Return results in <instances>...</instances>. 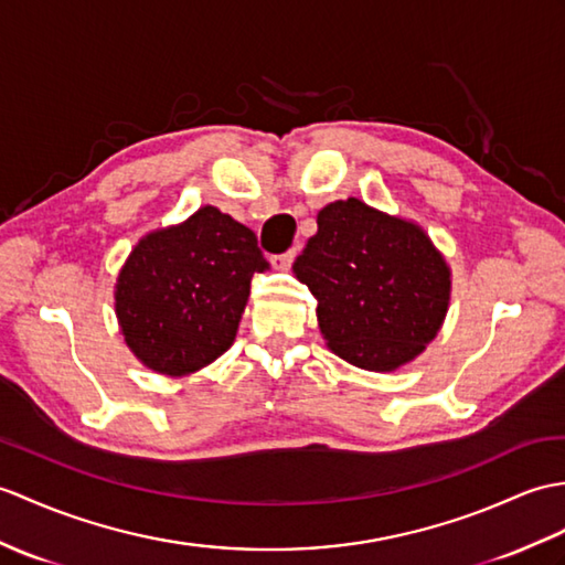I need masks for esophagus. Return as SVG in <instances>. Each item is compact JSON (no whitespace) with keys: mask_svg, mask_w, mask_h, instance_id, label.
<instances>
[{"mask_svg":"<svg viewBox=\"0 0 565 565\" xmlns=\"http://www.w3.org/2000/svg\"><path fill=\"white\" fill-rule=\"evenodd\" d=\"M296 247H291V250H288V253H284V255H271V265L274 267H277V269H288V267H291V262L296 259Z\"/></svg>","mask_w":565,"mask_h":565,"instance_id":"obj_1","label":"esophagus"}]
</instances>
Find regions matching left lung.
Returning <instances> with one entry per match:
<instances>
[{"mask_svg":"<svg viewBox=\"0 0 565 565\" xmlns=\"http://www.w3.org/2000/svg\"><path fill=\"white\" fill-rule=\"evenodd\" d=\"M294 274L318 298L327 347L363 371L414 361L450 303V267L424 228L356 196L322 209Z\"/></svg>","mask_w":565,"mask_h":565,"instance_id":"8db88e82","label":"left lung"}]
</instances>
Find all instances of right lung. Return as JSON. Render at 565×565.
I'll list each match as a JSON object with an SVG mask.
<instances>
[{
  "label": "right lung",
  "instance_id": "1",
  "mask_svg": "<svg viewBox=\"0 0 565 565\" xmlns=\"http://www.w3.org/2000/svg\"><path fill=\"white\" fill-rule=\"evenodd\" d=\"M265 269L257 235L216 206L143 235L115 284L125 344L170 377L204 369L233 344L253 274Z\"/></svg>",
  "mask_w": 565,
  "mask_h": 565
}]
</instances>
